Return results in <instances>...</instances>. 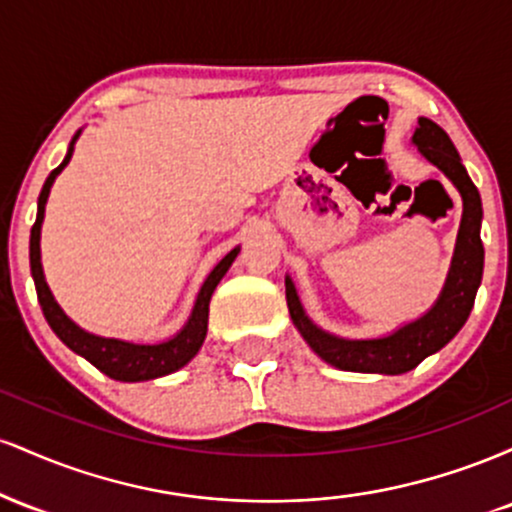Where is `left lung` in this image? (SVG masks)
<instances>
[{
  "mask_svg": "<svg viewBox=\"0 0 512 512\" xmlns=\"http://www.w3.org/2000/svg\"><path fill=\"white\" fill-rule=\"evenodd\" d=\"M414 144L433 166H438L452 180V185L460 190L464 211L460 223V236H457L455 257L445 281V289L440 293L438 303L424 317H419L411 325L402 327L395 334L383 339H339L322 332L308 320L298 301V293L293 289L291 279L286 276V303L293 325L303 334L305 342L322 361L342 370L354 373H385L399 375L416 368L426 356L436 354L445 344L462 330L472 313L474 298L481 284L484 272V245H481V197L474 182L469 180L464 170L460 154L455 144L445 134L443 127L436 122L421 117L419 127L414 132Z\"/></svg>",
  "mask_w": 512,
  "mask_h": 512,
  "instance_id": "1",
  "label": "left lung"
}]
</instances>
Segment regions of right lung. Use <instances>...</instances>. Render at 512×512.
<instances>
[{"mask_svg":"<svg viewBox=\"0 0 512 512\" xmlns=\"http://www.w3.org/2000/svg\"><path fill=\"white\" fill-rule=\"evenodd\" d=\"M76 139V137H74ZM74 142L69 146L64 161L57 166L45 180L43 190H40L38 197V216H35V223L31 228V274L35 281V291H38L40 308H43L45 320L52 327V332L62 339L74 354L84 356L88 363H93L101 373L108 375L113 380H122V383H139V380H154L161 378V375L173 373L185 366L192 356L197 354L199 346H202L204 337H207V320H209V301L211 293H214L216 284L223 279V274L228 272L231 262L236 260L238 248L228 252L223 260L216 264L214 272L207 276L202 291H199L195 310H192V317L187 320V325L182 327L180 334H175L173 339L163 344H129L120 342V339H105L96 337V334H88L76 327L67 315L62 313L60 305L55 303L52 293L45 284L43 267H40V223H43L45 214V202H48L50 187L55 182L60 170L67 166L69 158H72Z\"/></svg>","mask_w":512,"mask_h":512,"instance_id":"obj_1","label":"right lung"}]
</instances>
